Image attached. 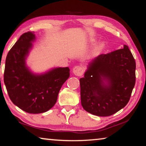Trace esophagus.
I'll return each instance as SVG.
<instances>
[{
	"instance_id": "obj_1",
	"label": "esophagus",
	"mask_w": 146,
	"mask_h": 146,
	"mask_svg": "<svg viewBox=\"0 0 146 146\" xmlns=\"http://www.w3.org/2000/svg\"><path fill=\"white\" fill-rule=\"evenodd\" d=\"M73 73L74 75H75L76 76H81L83 75L84 70L82 67H80V66H75V67L73 69Z\"/></svg>"
}]
</instances>
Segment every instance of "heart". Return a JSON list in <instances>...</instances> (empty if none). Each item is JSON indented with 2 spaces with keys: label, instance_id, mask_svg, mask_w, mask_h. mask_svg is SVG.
<instances>
[{
  "label": "heart",
  "instance_id": "b5f03b06",
  "mask_svg": "<svg viewBox=\"0 0 146 146\" xmlns=\"http://www.w3.org/2000/svg\"><path fill=\"white\" fill-rule=\"evenodd\" d=\"M96 40H97V39H96L95 38L91 37L89 39V42L91 44H93L94 42H95ZM105 46H106V42L105 41L99 42H98L97 45H96L95 48L93 50V52L95 53L100 52L101 50H102V49L105 48Z\"/></svg>",
  "mask_w": 146,
  "mask_h": 146
}]
</instances>
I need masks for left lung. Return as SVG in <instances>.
Returning <instances> with one entry per match:
<instances>
[{
	"instance_id": "1",
	"label": "left lung",
	"mask_w": 146,
	"mask_h": 146,
	"mask_svg": "<svg viewBox=\"0 0 146 146\" xmlns=\"http://www.w3.org/2000/svg\"><path fill=\"white\" fill-rule=\"evenodd\" d=\"M136 63L128 46L101 54L80 78L81 104L86 111L107 117L124 108L135 84Z\"/></svg>"
}]
</instances>
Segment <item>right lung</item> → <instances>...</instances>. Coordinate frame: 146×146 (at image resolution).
<instances>
[{"mask_svg":"<svg viewBox=\"0 0 146 146\" xmlns=\"http://www.w3.org/2000/svg\"><path fill=\"white\" fill-rule=\"evenodd\" d=\"M35 40L34 32L22 35L7 55L4 74V82L12 102L33 114L46 112L53 107L59 91L70 75L68 67L33 73L27 66L26 59Z\"/></svg>","mask_w":146,"mask_h":146,"instance_id":"1","label":"right lung"}]
</instances>
